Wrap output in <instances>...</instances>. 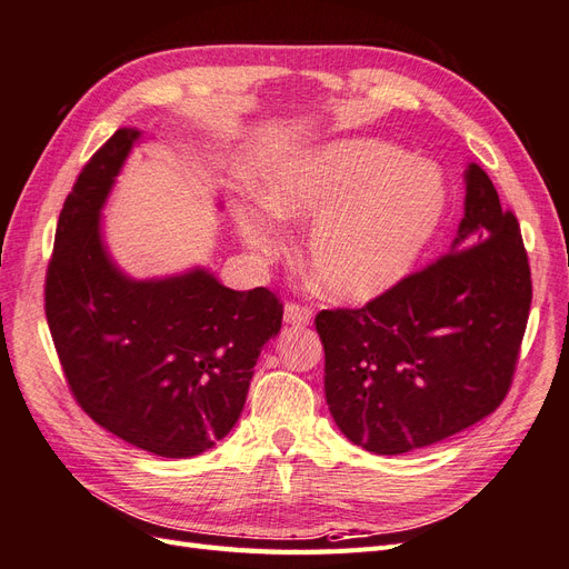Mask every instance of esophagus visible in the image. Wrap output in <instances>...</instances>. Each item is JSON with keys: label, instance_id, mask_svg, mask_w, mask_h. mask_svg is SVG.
Wrapping results in <instances>:
<instances>
[{"label": "esophagus", "instance_id": "esophagus-1", "mask_svg": "<svg viewBox=\"0 0 569 569\" xmlns=\"http://www.w3.org/2000/svg\"><path fill=\"white\" fill-rule=\"evenodd\" d=\"M283 322L293 327H308L312 322V310L298 302H288L283 310Z\"/></svg>", "mask_w": 569, "mask_h": 569}]
</instances>
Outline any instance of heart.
<instances>
[{"instance_id":"b5f03b06","label":"heart","mask_w":569,"mask_h":569,"mask_svg":"<svg viewBox=\"0 0 569 569\" xmlns=\"http://www.w3.org/2000/svg\"><path fill=\"white\" fill-rule=\"evenodd\" d=\"M264 211L240 203L242 240L264 259L283 252L273 216L312 223L308 267L333 300L368 302L399 286L447 213L442 170L377 139H337L276 163L261 182Z\"/></svg>"}]
</instances>
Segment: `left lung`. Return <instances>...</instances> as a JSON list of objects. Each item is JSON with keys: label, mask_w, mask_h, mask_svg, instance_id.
Returning <instances> with one entry per match:
<instances>
[{"label": "left lung", "mask_w": 569, "mask_h": 569, "mask_svg": "<svg viewBox=\"0 0 569 569\" xmlns=\"http://www.w3.org/2000/svg\"><path fill=\"white\" fill-rule=\"evenodd\" d=\"M463 182L449 254L366 308L315 317L329 411L375 455H406L471 428L512 385L531 308L529 257L486 170L469 163Z\"/></svg>", "instance_id": "1"}]
</instances>
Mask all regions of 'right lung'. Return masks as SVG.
<instances>
[{
    "mask_svg": "<svg viewBox=\"0 0 569 569\" xmlns=\"http://www.w3.org/2000/svg\"><path fill=\"white\" fill-rule=\"evenodd\" d=\"M139 129L122 127L81 170L57 221L46 315L71 395L100 428L156 457L211 449L242 413L283 305L226 288L209 269L137 281L100 230Z\"/></svg>",
    "mask_w": 569,
    "mask_h": 569,
    "instance_id": "obj_1",
    "label": "right lung"
}]
</instances>
